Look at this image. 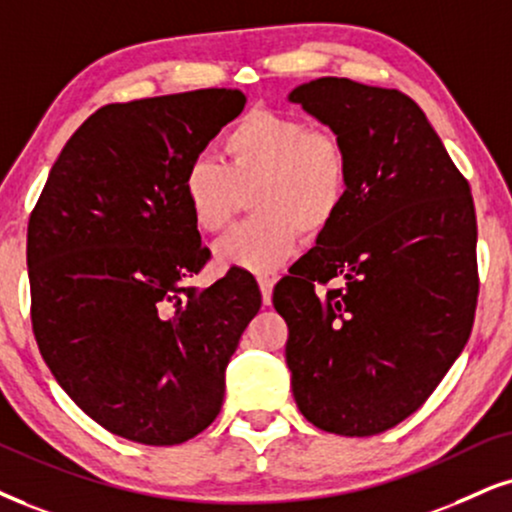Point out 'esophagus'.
I'll list each match as a JSON object with an SVG mask.
<instances>
[{
  "label": "esophagus",
  "instance_id": "34e87169",
  "mask_svg": "<svg viewBox=\"0 0 512 512\" xmlns=\"http://www.w3.org/2000/svg\"><path fill=\"white\" fill-rule=\"evenodd\" d=\"M256 280H258V287H261L263 304H270V299H273V285H275L277 275H273V273H258Z\"/></svg>",
  "mask_w": 512,
  "mask_h": 512
}]
</instances>
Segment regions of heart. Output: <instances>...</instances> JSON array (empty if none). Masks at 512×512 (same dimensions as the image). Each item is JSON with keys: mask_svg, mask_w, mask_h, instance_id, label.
I'll return each mask as SVG.
<instances>
[{"mask_svg": "<svg viewBox=\"0 0 512 512\" xmlns=\"http://www.w3.org/2000/svg\"><path fill=\"white\" fill-rule=\"evenodd\" d=\"M223 163L189 161L182 197L199 230L223 232L249 194L254 216L216 244L225 268L263 273L294 254L301 235L318 237L344 211L351 156L342 137L275 109L246 111L220 140Z\"/></svg>", "mask_w": 512, "mask_h": 512, "instance_id": "b5f03b06", "label": "heart"}]
</instances>
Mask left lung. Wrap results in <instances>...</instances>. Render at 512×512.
I'll return each instance as SVG.
<instances>
[{
  "mask_svg": "<svg viewBox=\"0 0 512 512\" xmlns=\"http://www.w3.org/2000/svg\"><path fill=\"white\" fill-rule=\"evenodd\" d=\"M289 99L342 137L353 168L344 211L273 289L294 401L320 430L370 437L430 399L468 344L475 204L408 94L318 78Z\"/></svg>",
  "mask_w": 512,
  "mask_h": 512,
  "instance_id": "8db88e82",
  "label": "left lung"
}]
</instances>
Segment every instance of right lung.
I'll use <instances>...</instances> for the list:
<instances>
[{
    "label": "right lung",
    "mask_w": 512,
    "mask_h": 512,
    "mask_svg": "<svg viewBox=\"0 0 512 512\" xmlns=\"http://www.w3.org/2000/svg\"><path fill=\"white\" fill-rule=\"evenodd\" d=\"M246 104L208 87L106 104L59 154L28 220L30 320L56 382L94 422L147 446L197 437L261 308L254 275L187 285L211 251L182 175Z\"/></svg>",
    "instance_id": "add662e5"
}]
</instances>
